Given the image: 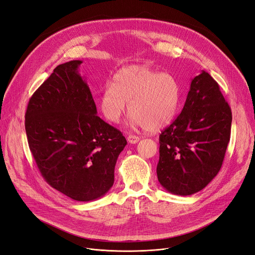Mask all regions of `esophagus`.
Masks as SVG:
<instances>
[{
    "label": "esophagus",
    "instance_id": "obj_1",
    "mask_svg": "<svg viewBox=\"0 0 255 255\" xmlns=\"http://www.w3.org/2000/svg\"><path fill=\"white\" fill-rule=\"evenodd\" d=\"M127 139H128V141L130 142V143H136L138 140H139V137L138 136H136V135H129L128 137H127Z\"/></svg>",
    "mask_w": 255,
    "mask_h": 255
}]
</instances>
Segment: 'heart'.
Masks as SVG:
<instances>
[{"label": "heart", "mask_w": 255, "mask_h": 255, "mask_svg": "<svg viewBox=\"0 0 255 255\" xmlns=\"http://www.w3.org/2000/svg\"><path fill=\"white\" fill-rule=\"evenodd\" d=\"M180 101V83L173 74L136 64L115 75L99 97V107L107 121L119 123L128 106L130 125L154 132L175 119Z\"/></svg>", "instance_id": "obj_1"}]
</instances>
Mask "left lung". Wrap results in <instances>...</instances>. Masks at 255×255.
I'll return each mask as SVG.
<instances>
[{
	"mask_svg": "<svg viewBox=\"0 0 255 255\" xmlns=\"http://www.w3.org/2000/svg\"><path fill=\"white\" fill-rule=\"evenodd\" d=\"M231 109L205 71L192 79L181 114L159 136L157 178L163 189L193 195L212 181L230 139Z\"/></svg>",
	"mask_w": 255,
	"mask_h": 255,
	"instance_id": "obj_1",
	"label": "left lung"
}]
</instances>
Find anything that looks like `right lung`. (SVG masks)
Listing matches in <instances>:
<instances>
[{
  "label": "right lung",
  "instance_id": "right-lung-1",
  "mask_svg": "<svg viewBox=\"0 0 255 255\" xmlns=\"http://www.w3.org/2000/svg\"><path fill=\"white\" fill-rule=\"evenodd\" d=\"M82 60L55 68L31 97L25 116L30 150L46 181L76 201H94L114 185L127 145L121 131L97 116Z\"/></svg>",
  "mask_w": 255,
  "mask_h": 255
}]
</instances>
